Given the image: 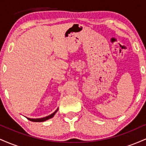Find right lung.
<instances>
[{
	"label": "right lung",
	"mask_w": 146,
	"mask_h": 146,
	"mask_svg": "<svg viewBox=\"0 0 146 146\" xmlns=\"http://www.w3.org/2000/svg\"><path fill=\"white\" fill-rule=\"evenodd\" d=\"M58 109H57L56 111L54 112L53 114H51V115H50L49 116H47V117H45L44 118H40V119H30V118H27V119H29V121H34V122H42V121H46V120L47 119H51L53 117V116L55 115V114L57 113V111H58Z\"/></svg>",
	"instance_id": "1"
}]
</instances>
